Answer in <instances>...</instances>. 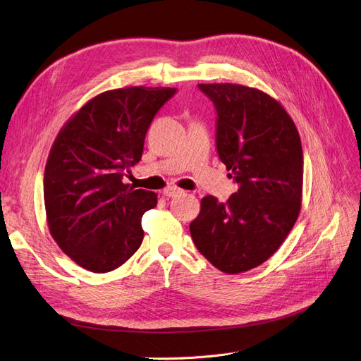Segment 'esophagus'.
Here are the masks:
<instances>
[{"label": "esophagus", "instance_id": "esophagus-1", "mask_svg": "<svg viewBox=\"0 0 361 361\" xmlns=\"http://www.w3.org/2000/svg\"><path fill=\"white\" fill-rule=\"evenodd\" d=\"M183 190L178 188V187H167L166 190H164V195H167V197H176V195L182 194Z\"/></svg>", "mask_w": 361, "mask_h": 361}]
</instances>
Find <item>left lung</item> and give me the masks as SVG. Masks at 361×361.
<instances>
[{"label":"left lung","mask_w":361,"mask_h":361,"mask_svg":"<svg viewBox=\"0 0 361 361\" xmlns=\"http://www.w3.org/2000/svg\"><path fill=\"white\" fill-rule=\"evenodd\" d=\"M216 110V150L238 183L226 203L206 195L190 224L192 241L226 274L276 253L300 215L302 147L298 129L268 93L241 84H199Z\"/></svg>","instance_id":"left-lung-1"}]
</instances>
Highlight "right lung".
Instances as JSON below:
<instances>
[{"mask_svg":"<svg viewBox=\"0 0 361 361\" xmlns=\"http://www.w3.org/2000/svg\"><path fill=\"white\" fill-rule=\"evenodd\" d=\"M174 93L143 85L104 92L54 140L43 176L47 221L54 241L80 267L110 272L143 243L141 216L158 195L122 179L141 159L152 120Z\"/></svg>","mask_w":361,"mask_h":361,"instance_id":"right-lung-1","label":"right lung"}]
</instances>
